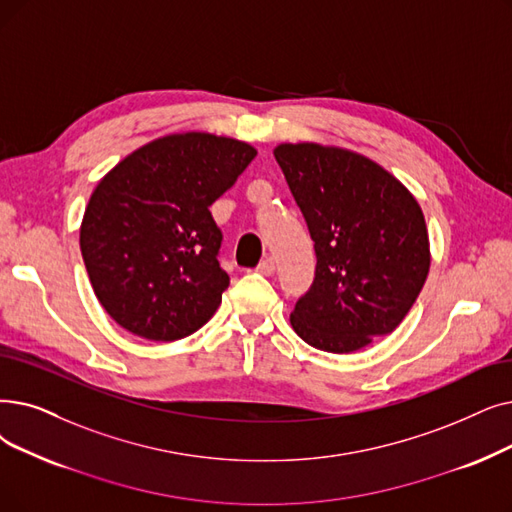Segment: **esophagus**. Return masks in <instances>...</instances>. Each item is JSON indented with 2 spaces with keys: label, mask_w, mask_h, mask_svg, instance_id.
I'll use <instances>...</instances> for the list:
<instances>
[{
  "label": "esophagus",
  "mask_w": 512,
  "mask_h": 512,
  "mask_svg": "<svg viewBox=\"0 0 512 512\" xmlns=\"http://www.w3.org/2000/svg\"><path fill=\"white\" fill-rule=\"evenodd\" d=\"M257 272L263 274V276H272L276 272V261L272 257L263 259L259 265H257Z\"/></svg>",
  "instance_id": "obj_1"
}]
</instances>
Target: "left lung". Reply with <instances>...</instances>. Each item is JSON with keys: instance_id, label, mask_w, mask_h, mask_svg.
Segmentation results:
<instances>
[{"instance_id": "left-lung-1", "label": "left lung", "mask_w": 512, "mask_h": 512, "mask_svg": "<svg viewBox=\"0 0 512 512\" xmlns=\"http://www.w3.org/2000/svg\"><path fill=\"white\" fill-rule=\"evenodd\" d=\"M274 157L305 217L316 278L291 324L311 347L351 353L393 332L427 280L425 215L408 188L358 152L280 144Z\"/></svg>"}]
</instances>
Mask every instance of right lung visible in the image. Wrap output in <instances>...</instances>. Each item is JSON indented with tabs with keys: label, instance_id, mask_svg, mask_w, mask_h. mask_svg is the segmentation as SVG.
I'll return each mask as SVG.
<instances>
[{
	"label": "right lung",
	"instance_id": "obj_1",
	"mask_svg": "<svg viewBox=\"0 0 512 512\" xmlns=\"http://www.w3.org/2000/svg\"><path fill=\"white\" fill-rule=\"evenodd\" d=\"M257 157L240 140L188 131L131 152L96 186L81 255L100 305L148 341H177L211 320L230 278L209 207Z\"/></svg>",
	"mask_w": 512,
	"mask_h": 512
}]
</instances>
